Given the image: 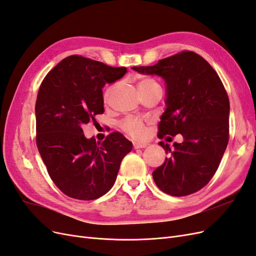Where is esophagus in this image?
I'll return each mask as SVG.
<instances>
[{"instance_id": "34e87169", "label": "esophagus", "mask_w": 256, "mask_h": 256, "mask_svg": "<svg viewBox=\"0 0 256 256\" xmlns=\"http://www.w3.org/2000/svg\"><path fill=\"white\" fill-rule=\"evenodd\" d=\"M148 145L147 143H134V148L138 150V148H145V147Z\"/></svg>"}]
</instances>
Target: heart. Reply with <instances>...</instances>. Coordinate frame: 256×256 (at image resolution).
Instances as JSON below:
<instances>
[{
  "label": "heart",
  "instance_id": "1",
  "mask_svg": "<svg viewBox=\"0 0 256 256\" xmlns=\"http://www.w3.org/2000/svg\"><path fill=\"white\" fill-rule=\"evenodd\" d=\"M158 86H160V85L150 78H142L140 82H138V88H140V90H150L152 88H158ZM112 90H113V85L106 88L104 94L106 100L110 98ZM120 128L124 131V132L127 134L128 136H130L134 138H141L145 136V132H146L144 122L140 118H134V116H129V118H124L120 122Z\"/></svg>",
  "mask_w": 256,
  "mask_h": 256
}]
</instances>
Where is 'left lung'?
Returning <instances> with one entry per match:
<instances>
[{
	"instance_id": "8db88e82",
	"label": "left lung",
	"mask_w": 256,
	"mask_h": 256,
	"mask_svg": "<svg viewBox=\"0 0 256 256\" xmlns=\"http://www.w3.org/2000/svg\"><path fill=\"white\" fill-rule=\"evenodd\" d=\"M157 74L166 84V109L158 136L180 134L184 142H159L171 157L152 172L157 187L166 194L186 196L209 182L218 170L230 138V100L218 74L198 53L182 51L154 66L132 67Z\"/></svg>"
}]
</instances>
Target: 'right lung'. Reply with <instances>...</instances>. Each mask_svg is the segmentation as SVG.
<instances>
[{
  "label": "right lung",
  "instance_id": "add662e5",
  "mask_svg": "<svg viewBox=\"0 0 256 256\" xmlns=\"http://www.w3.org/2000/svg\"><path fill=\"white\" fill-rule=\"evenodd\" d=\"M127 72L80 56L60 60L37 94L36 144L52 182L69 198L90 200L109 191L132 143L120 132L104 142L84 136L82 127L102 114V88Z\"/></svg>",
  "mask_w": 256,
  "mask_h": 256
}]
</instances>
